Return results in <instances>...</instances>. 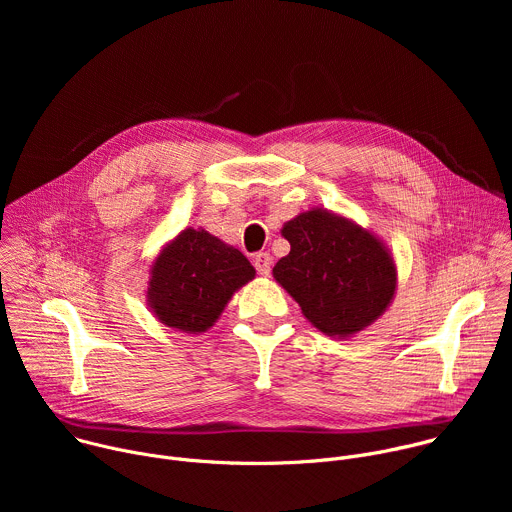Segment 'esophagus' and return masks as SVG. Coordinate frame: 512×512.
Here are the masks:
<instances>
[{
  "instance_id": "esophagus-1",
  "label": "esophagus",
  "mask_w": 512,
  "mask_h": 512,
  "mask_svg": "<svg viewBox=\"0 0 512 512\" xmlns=\"http://www.w3.org/2000/svg\"><path fill=\"white\" fill-rule=\"evenodd\" d=\"M253 263H255V269L259 271V275H269L271 273V263H273V259H271V255L269 253H257L255 255V259H253Z\"/></svg>"
}]
</instances>
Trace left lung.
Here are the masks:
<instances>
[{"label":"left lung","instance_id":"left-lung-1","mask_svg":"<svg viewBox=\"0 0 512 512\" xmlns=\"http://www.w3.org/2000/svg\"><path fill=\"white\" fill-rule=\"evenodd\" d=\"M289 255L273 267L275 281L308 322L332 338L369 328L391 306L397 267L385 243L326 208H310L281 229Z\"/></svg>","mask_w":512,"mask_h":512}]
</instances>
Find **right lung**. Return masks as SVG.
I'll return each instance as SVG.
<instances>
[{
    "label": "right lung",
    "mask_w": 512,
    "mask_h": 512,
    "mask_svg": "<svg viewBox=\"0 0 512 512\" xmlns=\"http://www.w3.org/2000/svg\"><path fill=\"white\" fill-rule=\"evenodd\" d=\"M251 279L255 267L239 249L202 227H188L154 259L145 298L156 320L168 328L202 334Z\"/></svg>",
    "instance_id": "right-lung-1"
}]
</instances>
